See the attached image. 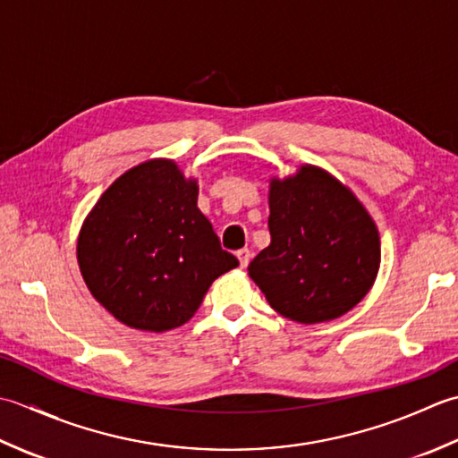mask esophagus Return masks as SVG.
<instances>
[{
	"label": "esophagus",
	"mask_w": 458,
	"mask_h": 458,
	"mask_svg": "<svg viewBox=\"0 0 458 458\" xmlns=\"http://www.w3.org/2000/svg\"><path fill=\"white\" fill-rule=\"evenodd\" d=\"M250 257H253V253H250L249 249H241V250H237V259H239V263H241V267H242V268H245V267L249 265Z\"/></svg>",
	"instance_id": "obj_1"
}]
</instances>
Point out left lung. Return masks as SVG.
I'll return each mask as SVG.
<instances>
[{
  "mask_svg": "<svg viewBox=\"0 0 458 458\" xmlns=\"http://www.w3.org/2000/svg\"><path fill=\"white\" fill-rule=\"evenodd\" d=\"M270 245L249 276L284 318L318 324L352 310L376 281L381 249L376 223L346 185L302 165L270 180Z\"/></svg>",
  "mask_w": 458,
  "mask_h": 458,
  "instance_id": "1",
  "label": "left lung"
}]
</instances>
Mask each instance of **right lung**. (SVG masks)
<instances>
[{
	"label": "right lung",
	"mask_w": 458,
	"mask_h": 458,
	"mask_svg": "<svg viewBox=\"0 0 458 458\" xmlns=\"http://www.w3.org/2000/svg\"><path fill=\"white\" fill-rule=\"evenodd\" d=\"M198 182L148 160L100 195L77 241L90 294L130 328L165 332L198 312L211 283L239 267L198 208Z\"/></svg>",
	"instance_id": "obj_1"
}]
</instances>
